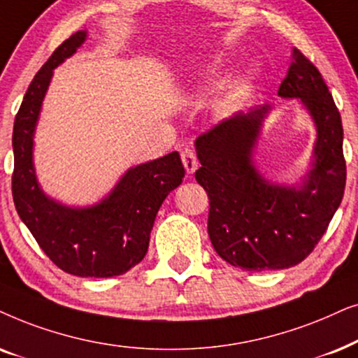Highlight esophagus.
Here are the masks:
<instances>
[{
	"label": "esophagus",
	"instance_id": "34e87169",
	"mask_svg": "<svg viewBox=\"0 0 358 358\" xmlns=\"http://www.w3.org/2000/svg\"><path fill=\"white\" fill-rule=\"evenodd\" d=\"M182 162L185 165V170H187L188 175H193L194 170L198 169V159H196V154H194V150L192 149H185L182 152Z\"/></svg>",
	"mask_w": 358,
	"mask_h": 358
}]
</instances>
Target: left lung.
<instances>
[{"label":"left lung","instance_id":"obj_1","mask_svg":"<svg viewBox=\"0 0 358 358\" xmlns=\"http://www.w3.org/2000/svg\"><path fill=\"white\" fill-rule=\"evenodd\" d=\"M292 57L278 94L301 99L317 132L311 170L301 187L270 183L252 162L270 104L236 113L196 139L201 166L194 176L209 198V239L222 260L247 271L289 268L303 262L344 196L339 109L311 60L296 47Z\"/></svg>","mask_w":358,"mask_h":358}]
</instances>
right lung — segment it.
I'll return each instance as SVG.
<instances>
[{
    "mask_svg": "<svg viewBox=\"0 0 358 358\" xmlns=\"http://www.w3.org/2000/svg\"><path fill=\"white\" fill-rule=\"evenodd\" d=\"M85 39L87 31H78L62 42L24 94L13 129V199L19 217L59 268L85 278H109L144 259L157 213L182 183L185 169L178 152L132 166L90 208H69L42 192L32 162L37 119L54 69Z\"/></svg>",
    "mask_w": 358,
    "mask_h": 358,
    "instance_id": "1",
    "label": "right lung"
}]
</instances>
